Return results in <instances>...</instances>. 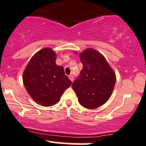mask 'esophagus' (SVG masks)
I'll use <instances>...</instances> for the list:
<instances>
[{
	"instance_id": "1",
	"label": "esophagus",
	"mask_w": 146,
	"mask_h": 146,
	"mask_svg": "<svg viewBox=\"0 0 146 146\" xmlns=\"http://www.w3.org/2000/svg\"><path fill=\"white\" fill-rule=\"evenodd\" d=\"M69 78H70V79L72 81V82H73V81H74V76H73L72 74L69 75Z\"/></svg>"
}]
</instances>
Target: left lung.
<instances>
[{"mask_svg": "<svg viewBox=\"0 0 146 146\" xmlns=\"http://www.w3.org/2000/svg\"><path fill=\"white\" fill-rule=\"evenodd\" d=\"M79 57L83 69L72 88L83 107L96 109L110 98L116 84V74L103 54L94 49H86Z\"/></svg>", "mask_w": 146, "mask_h": 146, "instance_id": "obj_1", "label": "left lung"}]
</instances>
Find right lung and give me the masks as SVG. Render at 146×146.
Returning <instances> with one entry per match:
<instances>
[{
	"label": "right lung",
	"instance_id": "add662e5",
	"mask_svg": "<svg viewBox=\"0 0 146 146\" xmlns=\"http://www.w3.org/2000/svg\"><path fill=\"white\" fill-rule=\"evenodd\" d=\"M56 58L54 50L43 48L33 56L24 70L25 87L32 99L41 106L56 104L72 84L62 66L56 64Z\"/></svg>",
	"mask_w": 146,
	"mask_h": 146
}]
</instances>
